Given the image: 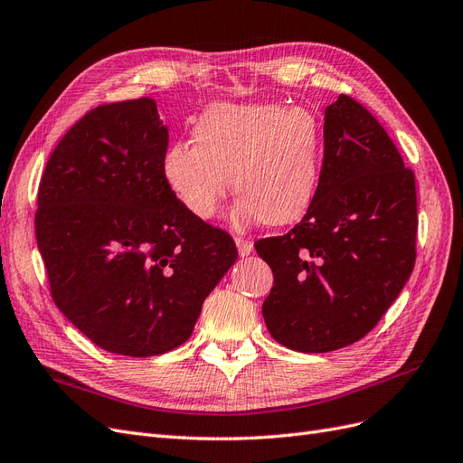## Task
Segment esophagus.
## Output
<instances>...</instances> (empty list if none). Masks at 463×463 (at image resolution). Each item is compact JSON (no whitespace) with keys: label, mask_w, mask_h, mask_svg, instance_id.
I'll return each instance as SVG.
<instances>
[{"label":"esophagus","mask_w":463,"mask_h":463,"mask_svg":"<svg viewBox=\"0 0 463 463\" xmlns=\"http://www.w3.org/2000/svg\"><path fill=\"white\" fill-rule=\"evenodd\" d=\"M236 248H238V253H241L242 258H246L253 250V242L248 241V238H236Z\"/></svg>","instance_id":"1"}]
</instances>
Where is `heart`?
Listing matches in <instances>:
<instances>
[{
  "instance_id": "heart-1",
  "label": "heart",
  "mask_w": 463,
  "mask_h": 463,
  "mask_svg": "<svg viewBox=\"0 0 463 463\" xmlns=\"http://www.w3.org/2000/svg\"><path fill=\"white\" fill-rule=\"evenodd\" d=\"M194 144L163 154V178L196 219H212L234 184L236 229L300 219L319 184L323 127L309 108L280 103H215L192 130ZM233 178L231 179L230 176Z\"/></svg>"
}]
</instances>
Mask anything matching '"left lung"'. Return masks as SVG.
<instances>
[{"label": "left lung", "instance_id": "8db88e82", "mask_svg": "<svg viewBox=\"0 0 463 463\" xmlns=\"http://www.w3.org/2000/svg\"><path fill=\"white\" fill-rule=\"evenodd\" d=\"M325 157L302 221L256 242L273 288L261 313L296 352H333L375 326L415 261V178L364 106L338 96L325 109Z\"/></svg>", "mask_w": 463, "mask_h": 463}]
</instances>
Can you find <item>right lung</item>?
<instances>
[{"instance_id": "add662e5", "label": "right lung", "mask_w": 463, "mask_h": 463, "mask_svg": "<svg viewBox=\"0 0 463 463\" xmlns=\"http://www.w3.org/2000/svg\"><path fill=\"white\" fill-rule=\"evenodd\" d=\"M169 132L150 98L101 106L53 150L36 241L52 296L96 346L130 357L186 342L238 251L163 178Z\"/></svg>"}]
</instances>
